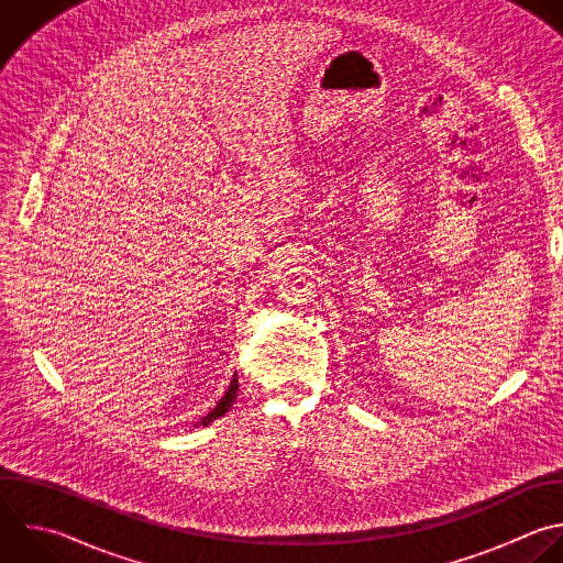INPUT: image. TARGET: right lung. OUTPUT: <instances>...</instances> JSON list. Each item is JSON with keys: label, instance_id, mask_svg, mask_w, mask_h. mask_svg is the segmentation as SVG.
<instances>
[{"label": "right lung", "instance_id": "add662e5", "mask_svg": "<svg viewBox=\"0 0 563 563\" xmlns=\"http://www.w3.org/2000/svg\"><path fill=\"white\" fill-rule=\"evenodd\" d=\"M238 374H233V380H231V385H229V389H227V394L220 398V402L211 409V413H207L198 424H202V427H207L209 422H213V420H218L220 416H224L229 409H231V405L235 402V398H238V378H235Z\"/></svg>", "mask_w": 563, "mask_h": 563}]
</instances>
